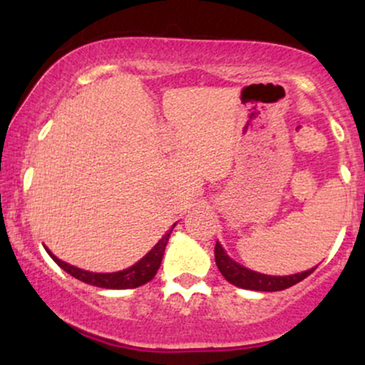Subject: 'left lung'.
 <instances>
[{
    "label": "left lung",
    "instance_id": "8db88e82",
    "mask_svg": "<svg viewBox=\"0 0 365 365\" xmlns=\"http://www.w3.org/2000/svg\"><path fill=\"white\" fill-rule=\"evenodd\" d=\"M215 259L217 269L221 271V274L225 276L226 282L235 284L238 288H245V290H255V292H279L284 288H290L293 284H297L302 279L307 278L312 273V269L304 271V273H297L290 276H269L257 273V271L247 269L233 261L228 254L225 252V249L216 242L215 247Z\"/></svg>",
    "mask_w": 365,
    "mask_h": 365
}]
</instances>
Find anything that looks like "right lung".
<instances>
[{
    "mask_svg": "<svg viewBox=\"0 0 365 365\" xmlns=\"http://www.w3.org/2000/svg\"><path fill=\"white\" fill-rule=\"evenodd\" d=\"M173 228H175V225H173ZM170 235H171V230L161 238V240L158 242L156 245L153 247V249L149 250L148 254L144 255V257L140 259L139 262H135L133 266L127 267V269L118 271V273H91V271H83V269H81V267L72 266V264L63 262L61 259H58L56 255L49 252V249H46V250H48V254L51 255L53 261L56 262L63 271H66L68 274H72L73 278L81 279V282L87 283V284H92V287L123 290V288L142 287V284L150 282V279L156 276L159 266H161L163 254H165V249H166V244H168V240H170Z\"/></svg>",
    "mask_w": 365,
    "mask_h": 365,
    "instance_id": "1",
    "label": "right lung"
}]
</instances>
